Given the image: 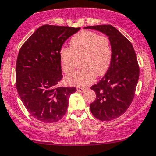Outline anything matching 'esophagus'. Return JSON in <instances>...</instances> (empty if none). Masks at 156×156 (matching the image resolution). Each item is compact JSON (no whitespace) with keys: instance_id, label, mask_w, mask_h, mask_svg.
I'll return each instance as SVG.
<instances>
[{"instance_id":"esophagus-1","label":"esophagus","mask_w":156,"mask_h":156,"mask_svg":"<svg viewBox=\"0 0 156 156\" xmlns=\"http://www.w3.org/2000/svg\"><path fill=\"white\" fill-rule=\"evenodd\" d=\"M77 91L80 93H84L85 91V89L83 88V87H77Z\"/></svg>"}]
</instances>
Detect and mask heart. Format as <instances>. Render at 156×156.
<instances>
[{"label": "heart", "instance_id": "heart-1", "mask_svg": "<svg viewBox=\"0 0 156 156\" xmlns=\"http://www.w3.org/2000/svg\"><path fill=\"white\" fill-rule=\"evenodd\" d=\"M82 57V69L66 76V82L71 85L85 87L94 81L96 74L101 76L109 68L112 58L110 40L90 31H82L73 36L69 48H62L59 58L62 71L71 73L76 67L77 58Z\"/></svg>", "mask_w": 156, "mask_h": 156}]
</instances>
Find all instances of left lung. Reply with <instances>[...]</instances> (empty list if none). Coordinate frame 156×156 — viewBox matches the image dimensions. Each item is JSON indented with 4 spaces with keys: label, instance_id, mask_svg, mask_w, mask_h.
<instances>
[{
    "label": "left lung",
    "instance_id": "1",
    "mask_svg": "<svg viewBox=\"0 0 156 156\" xmlns=\"http://www.w3.org/2000/svg\"><path fill=\"white\" fill-rule=\"evenodd\" d=\"M108 37L112 58L105 75L90 87L96 99L90 105L97 119L111 121L127 111L134 98L139 76L137 57L132 44L120 31L111 25L86 26Z\"/></svg>",
    "mask_w": 156,
    "mask_h": 156
}]
</instances>
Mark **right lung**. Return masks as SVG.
Returning <instances> with one entry per match:
<instances>
[{
  "label": "right lung",
  "instance_id": "add662e5",
  "mask_svg": "<svg viewBox=\"0 0 156 156\" xmlns=\"http://www.w3.org/2000/svg\"><path fill=\"white\" fill-rule=\"evenodd\" d=\"M80 28L43 25L24 43L16 63V87L24 106L33 117L45 123L66 114L75 87L59 86L62 78L59 51Z\"/></svg>",
  "mask_w": 156,
  "mask_h": 156
}]
</instances>
